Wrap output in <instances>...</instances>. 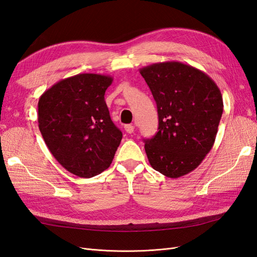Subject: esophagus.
<instances>
[{
  "label": "esophagus",
  "instance_id": "34e87169",
  "mask_svg": "<svg viewBox=\"0 0 257 257\" xmlns=\"http://www.w3.org/2000/svg\"><path fill=\"white\" fill-rule=\"evenodd\" d=\"M124 128H125L126 133H128V134L134 133V131H135V126L132 125V124H126V125H124Z\"/></svg>",
  "mask_w": 257,
  "mask_h": 257
}]
</instances>
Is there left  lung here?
Wrapping results in <instances>:
<instances>
[{"label":"left lung","mask_w":257,"mask_h":257,"mask_svg":"<svg viewBox=\"0 0 257 257\" xmlns=\"http://www.w3.org/2000/svg\"><path fill=\"white\" fill-rule=\"evenodd\" d=\"M157 102L159 132L147 139L150 165L168 178L196 169L212 149L223 112L216 83L200 69L179 61L139 69Z\"/></svg>","instance_id":"8db88e82"}]
</instances>
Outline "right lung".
I'll return each instance as SVG.
<instances>
[{"instance_id":"1","label":"right lung","mask_w":257,"mask_h":257,"mask_svg":"<svg viewBox=\"0 0 257 257\" xmlns=\"http://www.w3.org/2000/svg\"><path fill=\"white\" fill-rule=\"evenodd\" d=\"M109 75L84 73L62 79L38 100V127L67 172L91 178L110 166L122 133L112 123L105 92Z\"/></svg>"}]
</instances>
